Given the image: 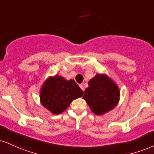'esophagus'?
Instances as JSON below:
<instances>
[{
  "mask_svg": "<svg viewBox=\"0 0 154 154\" xmlns=\"http://www.w3.org/2000/svg\"><path fill=\"white\" fill-rule=\"evenodd\" d=\"M79 88H80L81 89H82V90H83V91H84V90H85L84 85H83V84H80V85H79Z\"/></svg>",
  "mask_w": 154,
  "mask_h": 154,
  "instance_id": "34e87169",
  "label": "esophagus"
}]
</instances>
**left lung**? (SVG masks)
I'll return each instance as SVG.
<instances>
[{"mask_svg":"<svg viewBox=\"0 0 154 154\" xmlns=\"http://www.w3.org/2000/svg\"><path fill=\"white\" fill-rule=\"evenodd\" d=\"M88 85L83 99L93 113L103 116L112 110L119 103L120 89L106 74H97L89 80Z\"/></svg>","mask_w":154,"mask_h":154,"instance_id":"1","label":"left lung"}]
</instances>
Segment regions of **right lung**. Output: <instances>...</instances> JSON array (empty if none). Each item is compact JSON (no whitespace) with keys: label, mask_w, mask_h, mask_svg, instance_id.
<instances>
[{"label":"right lung","mask_w":154,"mask_h":154,"mask_svg":"<svg viewBox=\"0 0 154 154\" xmlns=\"http://www.w3.org/2000/svg\"><path fill=\"white\" fill-rule=\"evenodd\" d=\"M84 92L73 79L62 76H50L45 79L39 91L40 103L53 115L61 114L74 100L81 97Z\"/></svg>","instance_id":"add662e5"}]
</instances>
